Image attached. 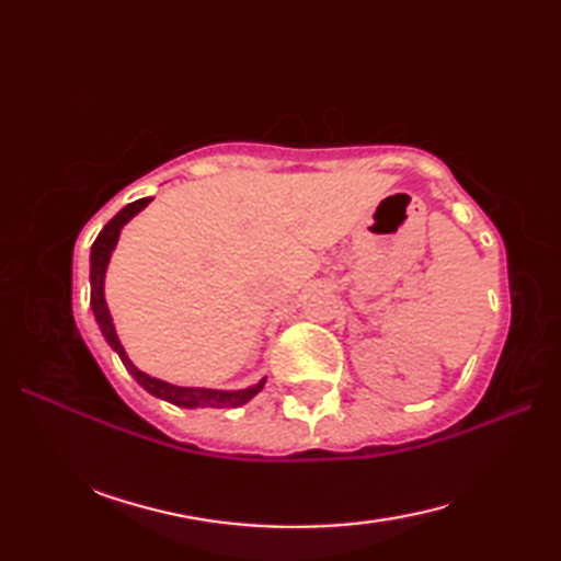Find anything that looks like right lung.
<instances>
[{"instance_id": "add662e5", "label": "right lung", "mask_w": 561, "mask_h": 561, "mask_svg": "<svg viewBox=\"0 0 561 561\" xmlns=\"http://www.w3.org/2000/svg\"><path fill=\"white\" fill-rule=\"evenodd\" d=\"M151 202V197H141L133 205L123 207L121 211L115 214V217L103 226V231L99 233L96 241L91 245V308H93V318H96V323L103 332L105 342L111 344V350L117 352L121 356V362L125 364V368L137 383L145 388L147 392H151L153 398H161L165 402H173L178 408H187V410H195V408H241L248 400H253L257 392L265 386V378L257 380L255 386L250 388H241V390H214V388H183V386H173V383H165L161 378H153L145 371H139V368L129 362V356L125 352V347L117 340V332L113 325V318L108 311V304H105V270H108V262L113 250L117 245V238H121L123 226L137 217V214L145 209Z\"/></svg>"}]
</instances>
